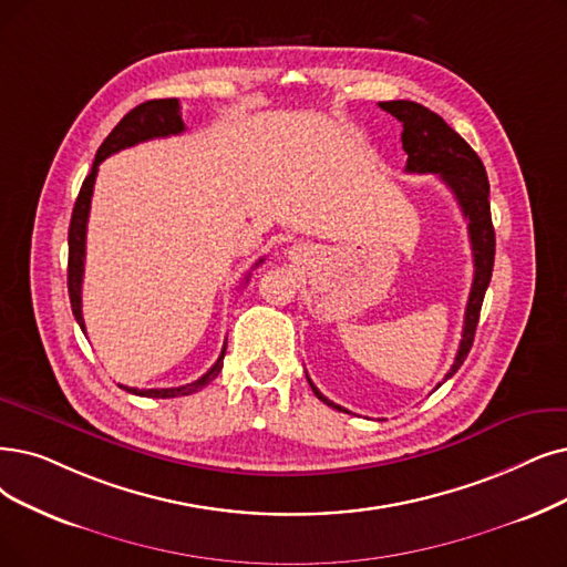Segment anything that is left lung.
Segmentation results:
<instances>
[{"mask_svg": "<svg viewBox=\"0 0 567 567\" xmlns=\"http://www.w3.org/2000/svg\"><path fill=\"white\" fill-rule=\"evenodd\" d=\"M383 111H389L402 123V148L406 153V172L412 174H437L446 188L454 193L463 216L467 218V233L474 258V279L470 288V298L465 307V323L461 347L454 365L446 372L444 381L454 377L465 362L474 332H477L480 311L491 284V271L495 260V230L491 223V202H488V176L480 155L470 148L456 130H451L442 116L410 100L379 102ZM313 395L328 406L339 412H347L344 406L328 400L313 381L307 377ZM442 383H437V389Z\"/></svg>", "mask_w": 567, "mask_h": 567, "instance_id": "left-lung-1", "label": "left lung"}]
</instances>
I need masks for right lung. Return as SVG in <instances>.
<instances>
[{"label": "right lung", "mask_w": 567, "mask_h": 567, "mask_svg": "<svg viewBox=\"0 0 567 567\" xmlns=\"http://www.w3.org/2000/svg\"><path fill=\"white\" fill-rule=\"evenodd\" d=\"M186 130L184 121H181V104L178 100H148L140 106H134L130 113H125L123 121L111 130L109 137L102 142L95 163L90 174L85 176L83 186L79 190L76 205L72 212V223H70V265H66V288H70V300H72V311L74 319L85 332L83 323V311H81V284H83V262H85V230H87V214H90V199H93V186H95V176L97 167L104 161V157L118 153L127 146L142 144L148 140H161L169 137V134H181ZM262 258L256 262L260 265ZM223 358H225V347L218 355V360L209 368L207 374H202L197 381L186 383V386H176V389H130L121 386L132 395H142V398H178V395H190L197 393L207 386L209 381L218 377L223 370Z\"/></svg>", "instance_id": "1"}]
</instances>
